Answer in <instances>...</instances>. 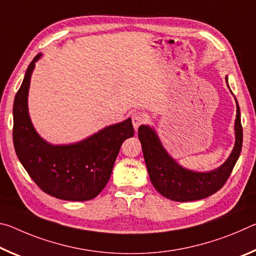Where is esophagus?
<instances>
[{"instance_id": "obj_1", "label": "esophagus", "mask_w": 256, "mask_h": 256, "mask_svg": "<svg viewBox=\"0 0 256 256\" xmlns=\"http://www.w3.org/2000/svg\"><path fill=\"white\" fill-rule=\"evenodd\" d=\"M146 122V115L144 114V112H133V115H132V124H133L134 128L138 130V126H140L141 124H144Z\"/></svg>"}]
</instances>
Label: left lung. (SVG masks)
I'll use <instances>...</instances> for the list:
<instances>
[{
	"label": "left lung",
	"instance_id": "8db88e82",
	"mask_svg": "<svg viewBox=\"0 0 256 256\" xmlns=\"http://www.w3.org/2000/svg\"><path fill=\"white\" fill-rule=\"evenodd\" d=\"M226 81L228 86V76H226ZM234 98L236 100L237 110L235 120V146L226 162L214 170L194 172L180 166L164 148L154 128L149 125H141L138 128V136L142 146L150 180L162 196L177 202L201 200L214 194L226 183L234 166L240 158L242 144L240 110L236 97Z\"/></svg>",
	"mask_w": 256,
	"mask_h": 256
}]
</instances>
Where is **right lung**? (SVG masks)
<instances>
[{
  "label": "right lung",
  "instance_id": "add662e5",
  "mask_svg": "<svg viewBox=\"0 0 256 256\" xmlns=\"http://www.w3.org/2000/svg\"><path fill=\"white\" fill-rule=\"evenodd\" d=\"M34 58L26 71L14 102V144L20 162L45 193L66 201L96 198L110 180L120 146L134 136L131 118L102 128L84 140L52 144L34 128L28 110V92Z\"/></svg>",
  "mask_w": 256,
  "mask_h": 256
}]
</instances>
